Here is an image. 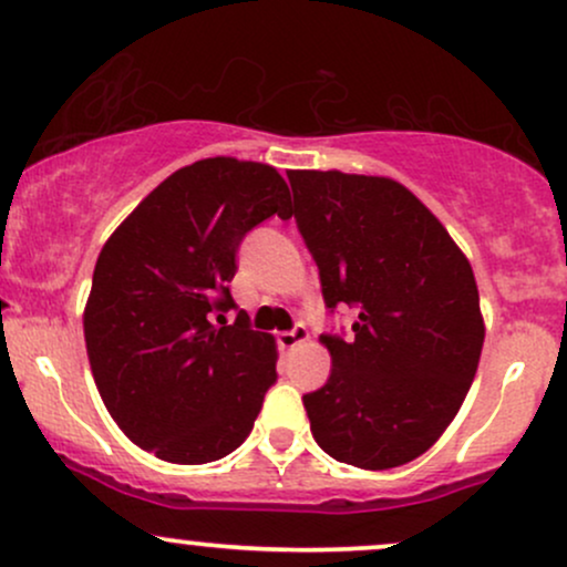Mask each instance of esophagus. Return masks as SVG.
<instances>
[{
  "mask_svg": "<svg viewBox=\"0 0 567 567\" xmlns=\"http://www.w3.org/2000/svg\"><path fill=\"white\" fill-rule=\"evenodd\" d=\"M310 339V331L305 329V326H297V329L291 331H281L278 334V344H281V350H295L299 344H305Z\"/></svg>",
  "mask_w": 567,
  "mask_h": 567,
  "instance_id": "1",
  "label": "esophagus"
}]
</instances>
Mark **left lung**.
I'll use <instances>...</instances> for the list:
<instances>
[{
    "label": "left lung",
    "instance_id": "obj_1",
    "mask_svg": "<svg viewBox=\"0 0 567 567\" xmlns=\"http://www.w3.org/2000/svg\"><path fill=\"white\" fill-rule=\"evenodd\" d=\"M286 175L326 308H358L348 342L321 337L331 377L302 398L312 437L361 470L414 462L454 422L481 363L485 323L470 259L398 179Z\"/></svg>",
    "mask_w": 567,
    "mask_h": 567
}]
</instances>
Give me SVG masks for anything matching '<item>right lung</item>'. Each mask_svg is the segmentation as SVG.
Segmentation results:
<instances>
[{
  "instance_id": "obj_1",
  "label": "right lung",
  "mask_w": 567,
  "mask_h": 567,
  "mask_svg": "<svg viewBox=\"0 0 567 567\" xmlns=\"http://www.w3.org/2000/svg\"><path fill=\"white\" fill-rule=\"evenodd\" d=\"M276 166L233 156L172 172L111 233L84 305L92 377L118 430L172 464H206L249 437L276 382V339L236 323L228 284L255 225L289 217ZM218 321L215 322L214 318Z\"/></svg>"
}]
</instances>
